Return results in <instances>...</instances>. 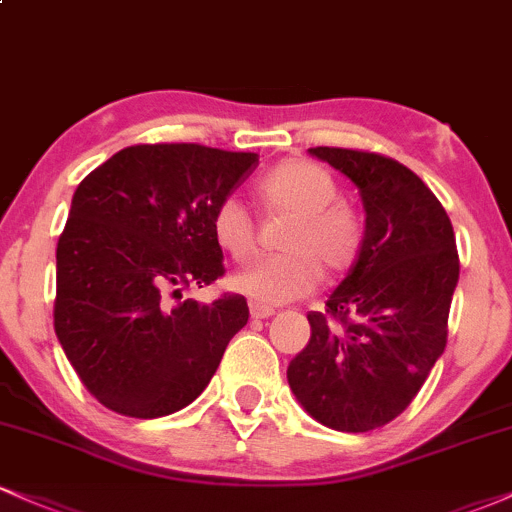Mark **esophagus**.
<instances>
[{"label":"esophagus","instance_id":"obj_1","mask_svg":"<svg viewBox=\"0 0 512 512\" xmlns=\"http://www.w3.org/2000/svg\"><path fill=\"white\" fill-rule=\"evenodd\" d=\"M250 315L255 317V320H264V317L274 315V308H269V305H262V303H250Z\"/></svg>","mask_w":512,"mask_h":512}]
</instances>
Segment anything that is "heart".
<instances>
[{
	"label": "heart",
	"mask_w": 512,
	"mask_h": 512,
	"mask_svg": "<svg viewBox=\"0 0 512 512\" xmlns=\"http://www.w3.org/2000/svg\"><path fill=\"white\" fill-rule=\"evenodd\" d=\"M337 182L305 158H286L255 182V197L267 214H289L281 248L233 276L236 291L262 305H281L308 296L327 274L354 267L363 248V221L337 199ZM211 236L231 260L248 262L257 248V226L236 197L221 199L211 214Z\"/></svg>",
	"instance_id": "1"
}]
</instances>
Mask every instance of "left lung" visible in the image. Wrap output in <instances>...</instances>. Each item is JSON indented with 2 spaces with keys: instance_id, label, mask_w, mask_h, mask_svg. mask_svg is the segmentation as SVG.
<instances>
[{
  "instance_id": "obj_1",
  "label": "left lung",
  "mask_w": 512,
  "mask_h": 512,
  "mask_svg": "<svg viewBox=\"0 0 512 512\" xmlns=\"http://www.w3.org/2000/svg\"><path fill=\"white\" fill-rule=\"evenodd\" d=\"M310 154L358 187L366 233L325 313H308L310 342L286 375L315 421L366 433L409 407L445 351L460 257L443 204L407 166L337 146Z\"/></svg>"
}]
</instances>
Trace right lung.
Instances as JSON below:
<instances>
[{
  "mask_svg": "<svg viewBox=\"0 0 512 512\" xmlns=\"http://www.w3.org/2000/svg\"><path fill=\"white\" fill-rule=\"evenodd\" d=\"M257 168V154L202 144H137L76 187L57 240L55 332L103 407L158 419L202 395L248 303L182 298L223 276L214 207Z\"/></svg>",
  "mask_w": 512,
  "mask_h": 512,
  "instance_id": "add662e5",
  "label": "right lung"
}]
</instances>
